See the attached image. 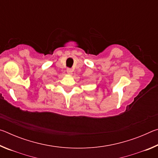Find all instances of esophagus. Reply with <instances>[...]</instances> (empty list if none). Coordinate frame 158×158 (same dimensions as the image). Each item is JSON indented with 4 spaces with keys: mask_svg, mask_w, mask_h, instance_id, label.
I'll use <instances>...</instances> for the list:
<instances>
[{
    "mask_svg": "<svg viewBox=\"0 0 158 158\" xmlns=\"http://www.w3.org/2000/svg\"><path fill=\"white\" fill-rule=\"evenodd\" d=\"M67 73H68V74H73V69H72L71 68H68L67 69Z\"/></svg>",
    "mask_w": 158,
    "mask_h": 158,
    "instance_id": "obj_1",
    "label": "esophagus"
}]
</instances>
